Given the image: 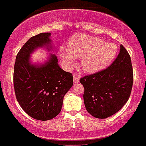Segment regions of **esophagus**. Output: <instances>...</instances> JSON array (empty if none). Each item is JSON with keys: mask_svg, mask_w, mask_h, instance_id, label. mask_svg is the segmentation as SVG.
<instances>
[{"mask_svg": "<svg viewBox=\"0 0 146 146\" xmlns=\"http://www.w3.org/2000/svg\"><path fill=\"white\" fill-rule=\"evenodd\" d=\"M73 78H74V84H77V83L79 82V80H80V75L78 74H73Z\"/></svg>", "mask_w": 146, "mask_h": 146, "instance_id": "1", "label": "esophagus"}]
</instances>
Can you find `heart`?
I'll list each match as a JSON object with an SVG mask.
<instances>
[{"mask_svg":"<svg viewBox=\"0 0 146 146\" xmlns=\"http://www.w3.org/2000/svg\"><path fill=\"white\" fill-rule=\"evenodd\" d=\"M117 46L113 43L86 35H78L70 40L68 50L60 48L59 56L67 67L75 62L74 57H81L80 63L86 72L94 73L104 69L115 59Z\"/></svg>","mask_w":146,"mask_h":146,"instance_id":"heart-1","label":"heart"}]
</instances>
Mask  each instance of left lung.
<instances>
[{"mask_svg": "<svg viewBox=\"0 0 146 146\" xmlns=\"http://www.w3.org/2000/svg\"><path fill=\"white\" fill-rule=\"evenodd\" d=\"M84 101L88 112L96 118L110 117L129 100L133 82L131 59L123 45L115 60L106 69L81 78Z\"/></svg>", "mask_w": 146, "mask_h": 146, "instance_id": "1", "label": "left lung"}]
</instances>
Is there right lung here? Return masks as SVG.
<instances>
[{"mask_svg": "<svg viewBox=\"0 0 146 146\" xmlns=\"http://www.w3.org/2000/svg\"><path fill=\"white\" fill-rule=\"evenodd\" d=\"M51 33L31 37L18 53L14 66L16 100L23 110L36 120L48 121L61 111L64 96L73 85V76L59 67L55 54L42 64L31 63V54L38 48L53 50Z\"/></svg>", "mask_w": 146, "mask_h": 146, "instance_id": "add662e5", "label": "right lung"}]
</instances>
